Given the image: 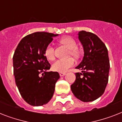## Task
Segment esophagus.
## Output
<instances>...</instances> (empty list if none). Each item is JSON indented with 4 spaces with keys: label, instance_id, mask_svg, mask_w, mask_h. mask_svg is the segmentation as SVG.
Here are the masks:
<instances>
[{
    "label": "esophagus",
    "instance_id": "esophagus-1",
    "mask_svg": "<svg viewBox=\"0 0 122 122\" xmlns=\"http://www.w3.org/2000/svg\"><path fill=\"white\" fill-rule=\"evenodd\" d=\"M65 75H66V73H59V75L61 76H65Z\"/></svg>",
    "mask_w": 122,
    "mask_h": 122
}]
</instances>
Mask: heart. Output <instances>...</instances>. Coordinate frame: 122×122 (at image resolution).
I'll use <instances>...</instances> for the list:
<instances>
[{
  "label": "heart",
  "mask_w": 122,
  "mask_h": 122,
  "mask_svg": "<svg viewBox=\"0 0 122 122\" xmlns=\"http://www.w3.org/2000/svg\"><path fill=\"white\" fill-rule=\"evenodd\" d=\"M61 44L65 45L69 49H70V51L69 54L74 57H78L79 56V51L77 49L78 46L73 38L71 37H64L60 39ZM44 54L46 58L49 60H53L55 57L54 54V48L51 44H49L46 47ZM75 64L74 59L72 58H68L66 59H57L52 64V70L55 71L63 73L66 71L70 68L72 67Z\"/></svg>",
  "instance_id": "b5f03b06"
}]
</instances>
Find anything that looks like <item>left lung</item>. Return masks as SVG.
<instances>
[{
	"instance_id": "obj_1",
	"label": "left lung",
	"mask_w": 122,
	"mask_h": 122,
	"mask_svg": "<svg viewBox=\"0 0 122 122\" xmlns=\"http://www.w3.org/2000/svg\"><path fill=\"white\" fill-rule=\"evenodd\" d=\"M84 56L76 67V79L71 89L75 96L83 102H91L101 96L108 82L110 61L105 44L96 35L86 31L78 33Z\"/></svg>"
}]
</instances>
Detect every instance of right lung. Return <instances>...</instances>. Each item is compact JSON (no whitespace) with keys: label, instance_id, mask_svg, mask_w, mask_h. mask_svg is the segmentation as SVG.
I'll return each instance as SVG.
<instances>
[{"label":"right lung","instance_id":"1","mask_svg":"<svg viewBox=\"0 0 122 122\" xmlns=\"http://www.w3.org/2000/svg\"><path fill=\"white\" fill-rule=\"evenodd\" d=\"M57 34L35 32L23 38L13 56L16 84L20 94L31 106L47 104L53 96L59 74L48 71L51 65L44 54L46 47Z\"/></svg>","mask_w":122,"mask_h":122}]
</instances>
